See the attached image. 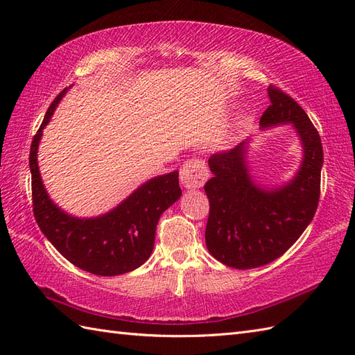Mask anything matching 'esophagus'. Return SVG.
<instances>
[{"mask_svg":"<svg viewBox=\"0 0 355 355\" xmlns=\"http://www.w3.org/2000/svg\"><path fill=\"white\" fill-rule=\"evenodd\" d=\"M209 178V169L206 163L200 158H192L187 160L183 168L180 169V180L184 189H200L205 186Z\"/></svg>","mask_w":355,"mask_h":355,"instance_id":"34e87169","label":"esophagus"}]
</instances>
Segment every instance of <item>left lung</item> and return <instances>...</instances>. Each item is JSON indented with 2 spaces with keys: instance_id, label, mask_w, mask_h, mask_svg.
Returning a JSON list of instances; mask_svg holds the SVG:
<instances>
[{
  "instance_id": "1",
  "label": "left lung",
  "mask_w": 355,
  "mask_h": 355,
  "mask_svg": "<svg viewBox=\"0 0 355 355\" xmlns=\"http://www.w3.org/2000/svg\"><path fill=\"white\" fill-rule=\"evenodd\" d=\"M270 107L261 130L290 125L302 148L294 175L281 184H262L250 169V140L209 158L214 177L209 198L206 245L224 266L248 270L277 259L311 223L320 195L323 149L319 132L296 101L270 87Z\"/></svg>"
}]
</instances>
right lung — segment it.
Instances as JSON below:
<instances>
[{"label":"right lung","mask_w":355,"mask_h":355,"mask_svg":"<svg viewBox=\"0 0 355 355\" xmlns=\"http://www.w3.org/2000/svg\"><path fill=\"white\" fill-rule=\"evenodd\" d=\"M69 89L50 105L30 148L35 220L45 238L73 266L97 276L130 273L148 261L158 220L182 197L178 171L148 180L107 214L80 218L65 212L50 198L42 183L37 149L45 126Z\"/></svg>","instance_id":"1"}]
</instances>
